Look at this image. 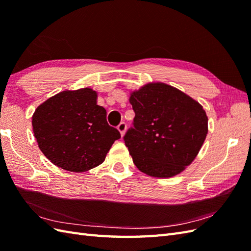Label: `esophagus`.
I'll return each instance as SVG.
<instances>
[{"instance_id": "34e87169", "label": "esophagus", "mask_w": 251, "mask_h": 251, "mask_svg": "<svg viewBox=\"0 0 251 251\" xmlns=\"http://www.w3.org/2000/svg\"><path fill=\"white\" fill-rule=\"evenodd\" d=\"M117 128H118V131H119L120 135L124 136L125 133H126V124L124 123V121H123V123H120V124L118 125Z\"/></svg>"}]
</instances>
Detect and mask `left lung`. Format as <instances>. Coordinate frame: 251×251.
<instances>
[{
	"mask_svg": "<svg viewBox=\"0 0 251 251\" xmlns=\"http://www.w3.org/2000/svg\"><path fill=\"white\" fill-rule=\"evenodd\" d=\"M130 102L135 118L124 140L139 171L169 178L193 162L207 134V116L199 102L160 82L133 92Z\"/></svg>",
	"mask_w": 251,
	"mask_h": 251,
	"instance_id": "left-lung-1",
	"label": "left lung"
}]
</instances>
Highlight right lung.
I'll use <instances>...</instances> for the list:
<instances>
[{
	"mask_svg": "<svg viewBox=\"0 0 251 251\" xmlns=\"http://www.w3.org/2000/svg\"><path fill=\"white\" fill-rule=\"evenodd\" d=\"M89 88L63 91L37 107L32 116L40 150L58 168L86 172L103 162L117 128L109 126L107 111Z\"/></svg>",
	"mask_w": 251,
	"mask_h": 251,
	"instance_id": "obj_1",
	"label": "right lung"
}]
</instances>
